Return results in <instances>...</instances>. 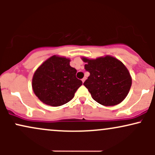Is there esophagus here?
Listing matches in <instances>:
<instances>
[{
  "instance_id": "esophagus-1",
  "label": "esophagus",
  "mask_w": 155,
  "mask_h": 155,
  "mask_svg": "<svg viewBox=\"0 0 155 155\" xmlns=\"http://www.w3.org/2000/svg\"><path fill=\"white\" fill-rule=\"evenodd\" d=\"M85 80H86V77H84L82 79H81V81H82V82L84 83L85 81Z\"/></svg>"
}]
</instances>
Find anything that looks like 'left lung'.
<instances>
[{"label":"left lung","instance_id":"8db88e82","mask_svg":"<svg viewBox=\"0 0 155 155\" xmlns=\"http://www.w3.org/2000/svg\"><path fill=\"white\" fill-rule=\"evenodd\" d=\"M84 68L90 75L84 85L92 98L105 106L120 104L127 97L132 84L129 71L120 60L106 55L96 59L82 57Z\"/></svg>","mask_w":155,"mask_h":155}]
</instances>
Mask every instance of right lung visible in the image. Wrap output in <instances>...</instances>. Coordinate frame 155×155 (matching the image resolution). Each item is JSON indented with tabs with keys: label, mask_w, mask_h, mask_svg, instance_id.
<instances>
[{
	"label": "right lung",
	"mask_w": 155,
	"mask_h": 155,
	"mask_svg": "<svg viewBox=\"0 0 155 155\" xmlns=\"http://www.w3.org/2000/svg\"><path fill=\"white\" fill-rule=\"evenodd\" d=\"M71 60L53 55L36 69L32 79L35 95L44 104L60 106L74 97L82 81L76 77V70L70 65Z\"/></svg>",
	"instance_id": "1"
}]
</instances>
